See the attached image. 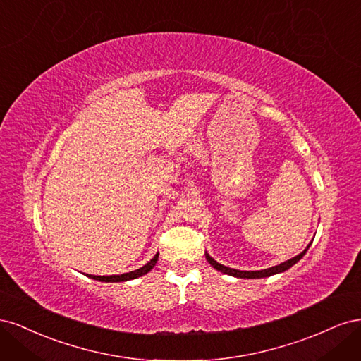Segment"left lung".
<instances>
[{"label": "left lung", "mask_w": 361, "mask_h": 361, "mask_svg": "<svg viewBox=\"0 0 361 361\" xmlns=\"http://www.w3.org/2000/svg\"><path fill=\"white\" fill-rule=\"evenodd\" d=\"M310 244L307 245V248H305L302 253H300L298 256H295L286 262H283V264L280 265H276V267H271V268H267V269H260V271H239V269H233V268H228V267H224L221 264H218L216 260H214L209 255L204 253L206 256V260L209 262V264L218 269L221 271L223 274H228V276H233V277H238V279H264V277H269V276H274V274H279V272H285L286 269H289L290 267H293L297 262L305 255V251L309 250Z\"/></svg>", "instance_id": "1"}]
</instances>
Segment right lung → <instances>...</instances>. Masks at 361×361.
Instances as JSON below:
<instances>
[{
    "instance_id": "1",
    "label": "right lung",
    "mask_w": 361,
    "mask_h": 361,
    "mask_svg": "<svg viewBox=\"0 0 361 361\" xmlns=\"http://www.w3.org/2000/svg\"><path fill=\"white\" fill-rule=\"evenodd\" d=\"M158 262V253L154 256V259H152L150 262H147V264L145 267H141L135 271H129V272H125V274H120V276H90L87 274L90 279H94V280H99V281H128V280H134L137 277H141L147 274V272L155 267V264Z\"/></svg>"
}]
</instances>
